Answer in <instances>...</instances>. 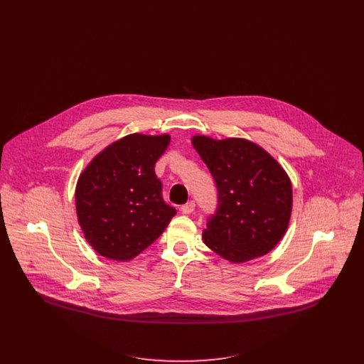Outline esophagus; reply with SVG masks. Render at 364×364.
<instances>
[{
  "label": "esophagus",
  "instance_id": "obj_1",
  "mask_svg": "<svg viewBox=\"0 0 364 364\" xmlns=\"http://www.w3.org/2000/svg\"><path fill=\"white\" fill-rule=\"evenodd\" d=\"M195 202L193 200H191V202H188L186 205H183L182 208H181V210H182V213L183 214H191V213H193L195 211Z\"/></svg>",
  "mask_w": 364,
  "mask_h": 364
}]
</instances>
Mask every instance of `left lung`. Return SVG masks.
<instances>
[{
	"mask_svg": "<svg viewBox=\"0 0 364 364\" xmlns=\"http://www.w3.org/2000/svg\"><path fill=\"white\" fill-rule=\"evenodd\" d=\"M193 147L217 186V208L203 241L224 259L241 263L272 251L291 214V182L263 149L244 139L195 136Z\"/></svg>",
	"mask_w": 364,
	"mask_h": 364,
	"instance_id": "8db88e82",
	"label": "left lung"
}]
</instances>
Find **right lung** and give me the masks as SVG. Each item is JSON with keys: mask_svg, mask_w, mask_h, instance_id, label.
<instances>
[{"mask_svg": "<svg viewBox=\"0 0 364 364\" xmlns=\"http://www.w3.org/2000/svg\"><path fill=\"white\" fill-rule=\"evenodd\" d=\"M169 136H126L95 156L75 189L78 223L91 247L109 259L137 257L164 232L176 210L162 198L156 162Z\"/></svg>", "mask_w": 364, "mask_h": 364, "instance_id": "obj_1", "label": "right lung"}]
</instances>
